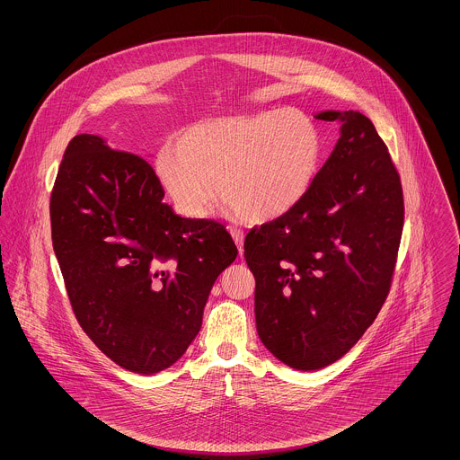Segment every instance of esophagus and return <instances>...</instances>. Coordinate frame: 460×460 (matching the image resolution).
Here are the masks:
<instances>
[{
  "label": "esophagus",
  "instance_id": "34e87169",
  "mask_svg": "<svg viewBox=\"0 0 460 460\" xmlns=\"http://www.w3.org/2000/svg\"><path fill=\"white\" fill-rule=\"evenodd\" d=\"M229 233L233 236V240L236 243L238 250H240V255H243V240H244V234L241 231L240 227H229Z\"/></svg>",
  "mask_w": 460,
  "mask_h": 460
}]
</instances>
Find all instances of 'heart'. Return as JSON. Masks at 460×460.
<instances>
[{
	"label": "heart",
	"mask_w": 460,
	"mask_h": 460,
	"mask_svg": "<svg viewBox=\"0 0 460 460\" xmlns=\"http://www.w3.org/2000/svg\"><path fill=\"white\" fill-rule=\"evenodd\" d=\"M175 146L158 150L155 172L193 219L210 214L217 186L243 219H279L304 201L323 160L319 129L298 110L203 119L179 132Z\"/></svg>",
	"instance_id": "1"
}]
</instances>
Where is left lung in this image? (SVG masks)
I'll list each match as a JSON object with an SVG mask.
<instances>
[{
  "mask_svg": "<svg viewBox=\"0 0 460 460\" xmlns=\"http://www.w3.org/2000/svg\"><path fill=\"white\" fill-rule=\"evenodd\" d=\"M315 119L341 128L308 195L244 238L259 338L298 371L336 362L374 323L403 227L400 175L371 120L353 110Z\"/></svg>",
  "mask_w": 460,
  "mask_h": 460,
  "instance_id": "8db88e82",
  "label": "left lung"
}]
</instances>
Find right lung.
Instances as JSON below:
<instances>
[{
    "instance_id": "1",
    "label": "right lung",
    "mask_w": 460,
    "mask_h": 460,
    "mask_svg": "<svg viewBox=\"0 0 460 460\" xmlns=\"http://www.w3.org/2000/svg\"><path fill=\"white\" fill-rule=\"evenodd\" d=\"M152 165L94 134L72 137L49 199L72 310L117 366L156 374L188 350L238 248L226 227L164 203Z\"/></svg>"
}]
</instances>
